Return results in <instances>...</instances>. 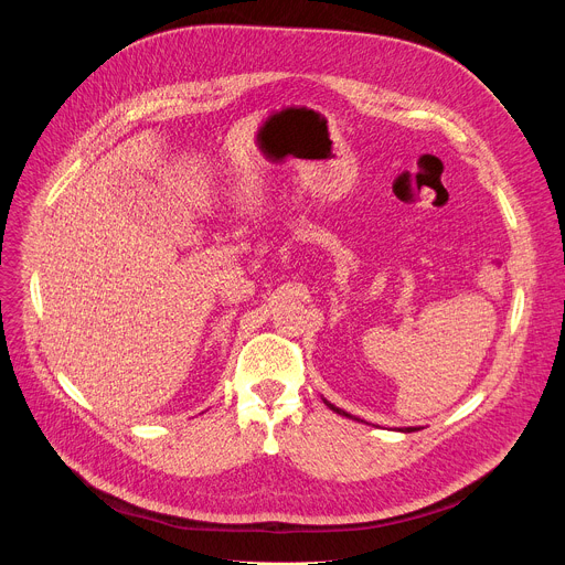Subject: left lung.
<instances>
[{
	"label": "left lung",
	"mask_w": 565,
	"mask_h": 565,
	"mask_svg": "<svg viewBox=\"0 0 565 565\" xmlns=\"http://www.w3.org/2000/svg\"><path fill=\"white\" fill-rule=\"evenodd\" d=\"M324 402H327V399H324ZM327 405H329V407H331V409H333V412H335V414H340V416H347V418H353V416H351V414H347V412H342V409H340V407H335V405H331V402H327ZM402 431H405V434H409V431H416V427H407V429H402Z\"/></svg>",
	"instance_id": "left-lung-1"
}]
</instances>
